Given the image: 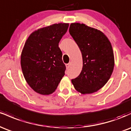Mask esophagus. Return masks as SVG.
<instances>
[{"label": "esophagus", "mask_w": 131, "mask_h": 131, "mask_svg": "<svg viewBox=\"0 0 131 131\" xmlns=\"http://www.w3.org/2000/svg\"><path fill=\"white\" fill-rule=\"evenodd\" d=\"M70 67V63L66 64V67H67V69H69V68Z\"/></svg>", "instance_id": "1"}]
</instances>
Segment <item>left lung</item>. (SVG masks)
I'll use <instances>...</instances> for the list:
<instances>
[{
	"instance_id": "obj_1",
	"label": "left lung",
	"mask_w": 131,
	"mask_h": 131,
	"mask_svg": "<svg viewBox=\"0 0 131 131\" xmlns=\"http://www.w3.org/2000/svg\"><path fill=\"white\" fill-rule=\"evenodd\" d=\"M69 32L80 49L83 64L80 74L71 82L81 94H92L106 84L113 73L112 44L103 32L85 24L73 23Z\"/></svg>"
}]
</instances>
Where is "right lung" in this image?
<instances>
[{
  "label": "right lung",
  "instance_id": "right-lung-1",
  "mask_svg": "<svg viewBox=\"0 0 131 131\" xmlns=\"http://www.w3.org/2000/svg\"><path fill=\"white\" fill-rule=\"evenodd\" d=\"M69 23L53 24L33 31L21 54L25 80L34 91L47 95L54 92L64 75L65 64L58 43Z\"/></svg>",
  "mask_w": 131,
  "mask_h": 131
}]
</instances>
